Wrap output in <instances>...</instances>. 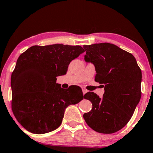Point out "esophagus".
I'll list each match as a JSON object with an SVG mask.
<instances>
[{
    "label": "esophagus",
    "instance_id": "esophagus-1",
    "mask_svg": "<svg viewBox=\"0 0 153 153\" xmlns=\"http://www.w3.org/2000/svg\"><path fill=\"white\" fill-rule=\"evenodd\" d=\"M82 92H83V94H85L87 93V92H88V91H87V90H86V88H82Z\"/></svg>",
    "mask_w": 153,
    "mask_h": 153
}]
</instances>
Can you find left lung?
<instances>
[{
  "mask_svg": "<svg viewBox=\"0 0 153 153\" xmlns=\"http://www.w3.org/2000/svg\"><path fill=\"white\" fill-rule=\"evenodd\" d=\"M84 60L94 65V81L105 90L100 98L93 92L84 94L93 108L83 117L91 129L113 133L127 124L141 98L142 71L135 57L112 43L84 45Z\"/></svg>",
  "mask_w": 153,
  "mask_h": 153,
  "instance_id": "left-lung-1",
  "label": "left lung"
}]
</instances>
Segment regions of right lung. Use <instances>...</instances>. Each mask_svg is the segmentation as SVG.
I'll return each instance as SVG.
<instances>
[{
	"mask_svg": "<svg viewBox=\"0 0 153 153\" xmlns=\"http://www.w3.org/2000/svg\"><path fill=\"white\" fill-rule=\"evenodd\" d=\"M84 52L79 45H34L19 56L11 75V108L28 131L43 134L56 129L65 109L84 98L80 87L64 89L56 83V77L66 74L71 60Z\"/></svg>",
	"mask_w": 153,
	"mask_h": 153,
	"instance_id": "right-lung-1",
	"label": "right lung"
}]
</instances>
